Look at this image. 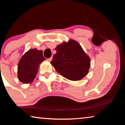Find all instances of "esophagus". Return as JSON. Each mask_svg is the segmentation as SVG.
<instances>
[{
  "label": "esophagus",
  "instance_id": "34e87169",
  "mask_svg": "<svg viewBox=\"0 0 125 125\" xmlns=\"http://www.w3.org/2000/svg\"><path fill=\"white\" fill-rule=\"evenodd\" d=\"M52 57H50V58L47 59V60H48V61H50V62H51V61H52Z\"/></svg>",
  "mask_w": 125,
  "mask_h": 125
}]
</instances>
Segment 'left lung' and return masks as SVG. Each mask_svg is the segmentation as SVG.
<instances>
[{
	"instance_id": "8db88e82",
	"label": "left lung",
	"mask_w": 125,
	"mask_h": 125,
	"mask_svg": "<svg viewBox=\"0 0 125 125\" xmlns=\"http://www.w3.org/2000/svg\"><path fill=\"white\" fill-rule=\"evenodd\" d=\"M55 50L57 53L51 63L58 73L74 81L86 75L90 67V58L77 41L70 40L63 42Z\"/></svg>"
}]
</instances>
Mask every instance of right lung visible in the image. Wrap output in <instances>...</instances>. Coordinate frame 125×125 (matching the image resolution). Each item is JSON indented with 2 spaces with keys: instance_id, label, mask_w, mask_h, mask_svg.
Returning <instances> with one entry per match:
<instances>
[{
  "instance_id": "right-lung-1",
  "label": "right lung",
  "mask_w": 125,
  "mask_h": 125,
  "mask_svg": "<svg viewBox=\"0 0 125 125\" xmlns=\"http://www.w3.org/2000/svg\"><path fill=\"white\" fill-rule=\"evenodd\" d=\"M45 60L42 51L36 48L25 53L18 65V76L20 81L25 84L32 83L39 71V64Z\"/></svg>"
}]
</instances>
